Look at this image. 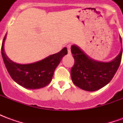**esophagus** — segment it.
<instances>
[{
    "label": "esophagus",
    "mask_w": 123,
    "mask_h": 123,
    "mask_svg": "<svg viewBox=\"0 0 123 123\" xmlns=\"http://www.w3.org/2000/svg\"><path fill=\"white\" fill-rule=\"evenodd\" d=\"M70 48H71V46L70 45L67 46V49H68V53H71V49H70Z\"/></svg>",
    "instance_id": "obj_1"
}]
</instances>
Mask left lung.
Segmentation results:
<instances>
[{"instance_id": "obj_1", "label": "left lung", "mask_w": 123, "mask_h": 123, "mask_svg": "<svg viewBox=\"0 0 123 123\" xmlns=\"http://www.w3.org/2000/svg\"><path fill=\"white\" fill-rule=\"evenodd\" d=\"M121 42L122 44L121 38ZM74 64L71 68L73 83L78 88L93 92L104 87L112 80L121 64L123 51L108 62L97 61L92 59L77 45L71 47Z\"/></svg>"}]
</instances>
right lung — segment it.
<instances>
[{
  "mask_svg": "<svg viewBox=\"0 0 123 123\" xmlns=\"http://www.w3.org/2000/svg\"><path fill=\"white\" fill-rule=\"evenodd\" d=\"M6 35L2 44V56L12 79L19 85L27 89H39L48 85L62 58L68 53L67 49L64 47L59 53L51 55L39 61L30 64H18L11 61L4 53V43Z\"/></svg>",
  "mask_w": 123,
  "mask_h": 123,
  "instance_id": "obj_1",
  "label": "right lung"
}]
</instances>
